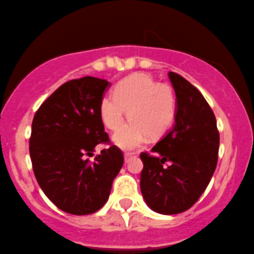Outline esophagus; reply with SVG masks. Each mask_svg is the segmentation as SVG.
Returning a JSON list of instances; mask_svg holds the SVG:
<instances>
[{"label": "esophagus", "mask_w": 254, "mask_h": 254, "mask_svg": "<svg viewBox=\"0 0 254 254\" xmlns=\"http://www.w3.org/2000/svg\"><path fill=\"white\" fill-rule=\"evenodd\" d=\"M135 157H136L135 153H125V154H124V161H125V163H129V161Z\"/></svg>", "instance_id": "esophagus-1"}]
</instances>
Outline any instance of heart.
<instances>
[{
  "label": "heart",
  "mask_w": 254,
  "mask_h": 254,
  "mask_svg": "<svg viewBox=\"0 0 254 254\" xmlns=\"http://www.w3.org/2000/svg\"><path fill=\"white\" fill-rule=\"evenodd\" d=\"M176 95L171 85L157 83L149 74L133 73L114 86L113 97L100 101V116L110 130H118L127 110L130 122L116 135L113 142L123 150L141 147L148 137L163 136L174 124Z\"/></svg>",
  "instance_id": "obj_1"
}]
</instances>
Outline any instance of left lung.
I'll use <instances>...</instances> for the list:
<instances>
[{
	"label": "left lung",
	"mask_w": 254,
	"mask_h": 254,
	"mask_svg": "<svg viewBox=\"0 0 254 254\" xmlns=\"http://www.w3.org/2000/svg\"><path fill=\"white\" fill-rule=\"evenodd\" d=\"M169 78L176 94L175 125L152 148L141 153V191L155 212H185L199 200L218 160L216 117L202 94L175 72Z\"/></svg>",
	"instance_id": "left-lung-1"
}]
</instances>
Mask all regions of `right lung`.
Here are the masks:
<instances>
[{
    "label": "right lung",
    "mask_w": 254,
    "mask_h": 254,
    "mask_svg": "<svg viewBox=\"0 0 254 254\" xmlns=\"http://www.w3.org/2000/svg\"><path fill=\"white\" fill-rule=\"evenodd\" d=\"M111 85L106 79L83 77L58 88L32 121L30 157L36 180L47 197L65 212L84 216L96 212L110 196L124 158L110 143L100 116V101Z\"/></svg>",
    "instance_id": "obj_1"
}]
</instances>
